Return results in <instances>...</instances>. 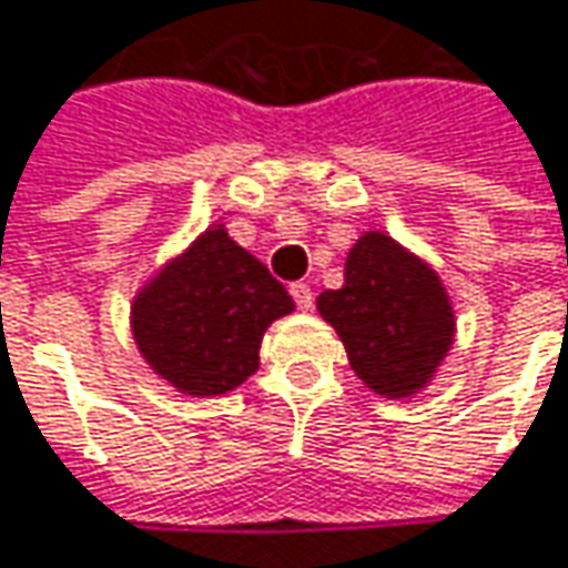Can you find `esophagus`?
<instances>
[{
	"mask_svg": "<svg viewBox=\"0 0 568 568\" xmlns=\"http://www.w3.org/2000/svg\"><path fill=\"white\" fill-rule=\"evenodd\" d=\"M291 297H294L297 310H310L313 306V291H310V284H304V281L291 284Z\"/></svg>",
	"mask_w": 568,
	"mask_h": 568,
	"instance_id": "34e87169",
	"label": "esophagus"
}]
</instances>
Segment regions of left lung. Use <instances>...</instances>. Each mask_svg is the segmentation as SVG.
<instances>
[{
    "mask_svg": "<svg viewBox=\"0 0 568 568\" xmlns=\"http://www.w3.org/2000/svg\"><path fill=\"white\" fill-rule=\"evenodd\" d=\"M339 333L352 372L382 397H410L429 385L456 336V313L439 274L385 232H365L345 284L316 297Z\"/></svg>",
    "mask_w": 568,
    "mask_h": 568,
    "instance_id": "1",
    "label": "left lung"
}]
</instances>
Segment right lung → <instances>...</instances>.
Returning <instances> with one entry per match:
<instances>
[{
  "instance_id": "1",
  "label": "right lung",
  "mask_w": 568,
  "mask_h": 568,
  "mask_svg": "<svg viewBox=\"0 0 568 568\" xmlns=\"http://www.w3.org/2000/svg\"><path fill=\"white\" fill-rule=\"evenodd\" d=\"M291 310L284 284L213 225L135 294L132 336L154 375L213 397L255 375L264 329Z\"/></svg>"
}]
</instances>
